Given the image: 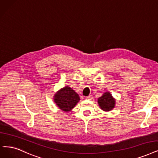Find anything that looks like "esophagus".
<instances>
[{"instance_id": "1", "label": "esophagus", "mask_w": 158, "mask_h": 158, "mask_svg": "<svg viewBox=\"0 0 158 158\" xmlns=\"http://www.w3.org/2000/svg\"><path fill=\"white\" fill-rule=\"evenodd\" d=\"M93 98V95H91V94H90V95H89V96L86 97V99H87V100H92Z\"/></svg>"}]
</instances>
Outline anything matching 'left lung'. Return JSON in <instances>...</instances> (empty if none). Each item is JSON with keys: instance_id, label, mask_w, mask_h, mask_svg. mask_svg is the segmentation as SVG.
<instances>
[{"instance_id": "obj_1", "label": "left lung", "mask_w": 158, "mask_h": 158, "mask_svg": "<svg viewBox=\"0 0 158 158\" xmlns=\"http://www.w3.org/2000/svg\"><path fill=\"white\" fill-rule=\"evenodd\" d=\"M98 103L100 108L103 111H109L114 108L115 100L113 98L110 93L106 92L102 97L98 98Z\"/></svg>"}]
</instances>
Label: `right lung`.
<instances>
[{"label":"right lung","mask_w":158,"mask_h":158,"mask_svg":"<svg viewBox=\"0 0 158 158\" xmlns=\"http://www.w3.org/2000/svg\"><path fill=\"white\" fill-rule=\"evenodd\" d=\"M78 94L72 88L65 86L61 88L54 96V101L59 108L64 111H70L79 102Z\"/></svg>","instance_id":"right-lung-1"}]
</instances>
